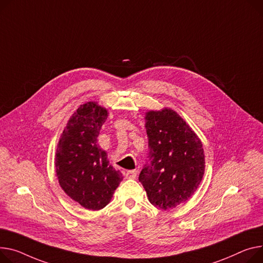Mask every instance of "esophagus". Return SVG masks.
Masks as SVG:
<instances>
[{
  "mask_svg": "<svg viewBox=\"0 0 263 263\" xmlns=\"http://www.w3.org/2000/svg\"><path fill=\"white\" fill-rule=\"evenodd\" d=\"M137 176V170H128L126 172V178L127 179H135Z\"/></svg>",
  "mask_w": 263,
  "mask_h": 263,
  "instance_id": "34e87169",
  "label": "esophagus"
}]
</instances>
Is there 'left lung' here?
I'll return each mask as SVG.
<instances>
[{
	"mask_svg": "<svg viewBox=\"0 0 263 263\" xmlns=\"http://www.w3.org/2000/svg\"><path fill=\"white\" fill-rule=\"evenodd\" d=\"M145 121L150 163L138 180L149 202L167 211L186 202L198 189L205 170L204 150L196 132L170 108L146 112Z\"/></svg>",
	"mask_w": 263,
	"mask_h": 263,
	"instance_id": "left-lung-1",
	"label": "left lung"
}]
</instances>
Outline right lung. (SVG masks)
<instances>
[{
    "label": "right lung",
    "mask_w": 263,
    "mask_h": 263,
    "mask_svg": "<svg viewBox=\"0 0 263 263\" xmlns=\"http://www.w3.org/2000/svg\"><path fill=\"white\" fill-rule=\"evenodd\" d=\"M108 110L87 101L68 119L57 145L55 168L60 187L85 209L106 207L122 174L110 165L107 152L97 144Z\"/></svg>",
    "instance_id": "add662e5"
}]
</instances>
